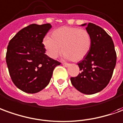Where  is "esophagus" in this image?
Segmentation results:
<instances>
[{
    "instance_id": "obj_1",
    "label": "esophagus",
    "mask_w": 123,
    "mask_h": 123,
    "mask_svg": "<svg viewBox=\"0 0 123 123\" xmlns=\"http://www.w3.org/2000/svg\"><path fill=\"white\" fill-rule=\"evenodd\" d=\"M63 64V66H65L66 67H68V66H70V63H62Z\"/></svg>"
}]
</instances>
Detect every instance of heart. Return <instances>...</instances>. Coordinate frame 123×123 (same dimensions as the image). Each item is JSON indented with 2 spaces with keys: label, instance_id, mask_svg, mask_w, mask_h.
<instances>
[{
  "label": "heart",
  "instance_id": "heart-1",
  "mask_svg": "<svg viewBox=\"0 0 123 123\" xmlns=\"http://www.w3.org/2000/svg\"><path fill=\"white\" fill-rule=\"evenodd\" d=\"M43 45L48 56L55 59L62 52L63 57L73 62L82 60L92 47V38L84 29L63 26L53 31L51 37L45 36Z\"/></svg>",
  "mask_w": 123,
  "mask_h": 123
}]
</instances>
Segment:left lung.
I'll list each match as a JSON object with an SVG mask.
<instances>
[{
	"instance_id": "1",
	"label": "left lung",
	"mask_w": 123,
	"mask_h": 123,
	"mask_svg": "<svg viewBox=\"0 0 123 123\" xmlns=\"http://www.w3.org/2000/svg\"><path fill=\"white\" fill-rule=\"evenodd\" d=\"M81 26H86L90 34L92 47L88 55L78 63L81 72L70 80L80 92L93 94L108 85L116 66L117 53L111 37L102 28L91 23Z\"/></svg>"
}]
</instances>
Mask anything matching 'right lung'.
Here are the masks:
<instances>
[{
  "label": "right lung",
  "mask_w": 123,
  "mask_h": 123,
  "mask_svg": "<svg viewBox=\"0 0 123 123\" xmlns=\"http://www.w3.org/2000/svg\"><path fill=\"white\" fill-rule=\"evenodd\" d=\"M51 28L49 23L32 24L19 31L9 41L6 62L15 85L33 94L49 84L54 68L60 62L47 56L42 43Z\"/></svg>",
  "instance_id": "right-lung-1"
}]
</instances>
